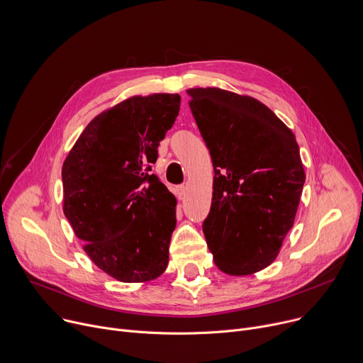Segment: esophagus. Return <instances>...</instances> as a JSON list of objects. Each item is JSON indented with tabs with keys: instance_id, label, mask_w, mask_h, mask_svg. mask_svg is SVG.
Masks as SVG:
<instances>
[{
	"instance_id": "obj_1",
	"label": "esophagus",
	"mask_w": 363,
	"mask_h": 363,
	"mask_svg": "<svg viewBox=\"0 0 363 363\" xmlns=\"http://www.w3.org/2000/svg\"><path fill=\"white\" fill-rule=\"evenodd\" d=\"M185 191H186V186H185V185H178V186L175 188V192H177L178 198H182V196L185 195Z\"/></svg>"
}]
</instances>
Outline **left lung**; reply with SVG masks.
<instances>
[{"mask_svg":"<svg viewBox=\"0 0 363 363\" xmlns=\"http://www.w3.org/2000/svg\"><path fill=\"white\" fill-rule=\"evenodd\" d=\"M189 109L210 150L214 192L202 231L216 266L247 276L274 262L306 181L293 132L262 101L189 89Z\"/></svg>","mask_w":363,"mask_h":363,"instance_id":"left-lung-1","label":"left lung"}]
</instances>
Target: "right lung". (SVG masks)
Wrapping results in <instances>:
<instances>
[{
  "mask_svg": "<svg viewBox=\"0 0 363 363\" xmlns=\"http://www.w3.org/2000/svg\"><path fill=\"white\" fill-rule=\"evenodd\" d=\"M179 94L130 97L96 116L63 164V211L90 260L125 283L160 277L177 199L152 174L179 113Z\"/></svg>",
  "mask_w": 363,
  "mask_h": 363,
  "instance_id": "right-lung-1",
  "label": "right lung"
}]
</instances>
